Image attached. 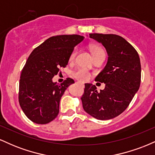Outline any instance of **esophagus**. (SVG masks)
<instances>
[{
	"label": "esophagus",
	"mask_w": 155,
	"mask_h": 155,
	"mask_svg": "<svg viewBox=\"0 0 155 155\" xmlns=\"http://www.w3.org/2000/svg\"><path fill=\"white\" fill-rule=\"evenodd\" d=\"M80 84H81V85H82V86H84V84H81V83H80Z\"/></svg>",
	"instance_id": "esophagus-1"
}]
</instances>
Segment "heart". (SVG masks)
Instances as JSON below:
<instances>
[{
  "label": "heart",
  "instance_id": "1",
  "mask_svg": "<svg viewBox=\"0 0 155 155\" xmlns=\"http://www.w3.org/2000/svg\"><path fill=\"white\" fill-rule=\"evenodd\" d=\"M90 51H91L93 57L97 54L104 53V51L103 50L102 48L95 45H92L90 47ZM76 49H74V50L73 51V52L71 53V57H70L71 60H73L74 59V58H75L76 56ZM74 76L76 79L79 80V81H87L90 79L91 75H90V73H89L87 70H85V69L79 68L78 70H76V71L74 73Z\"/></svg>",
  "mask_w": 155,
  "mask_h": 155
}]
</instances>
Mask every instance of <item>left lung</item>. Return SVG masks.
<instances>
[{
  "label": "left lung",
  "instance_id": "1",
  "mask_svg": "<svg viewBox=\"0 0 155 155\" xmlns=\"http://www.w3.org/2000/svg\"><path fill=\"white\" fill-rule=\"evenodd\" d=\"M90 37L102 44L107 51V63L95 78L106 85L97 92L95 85L85 84L81 97L83 108L97 120H111L127 108L139 89L140 58L135 48L120 35L91 33Z\"/></svg>",
  "mask_w": 155,
  "mask_h": 155
}]
</instances>
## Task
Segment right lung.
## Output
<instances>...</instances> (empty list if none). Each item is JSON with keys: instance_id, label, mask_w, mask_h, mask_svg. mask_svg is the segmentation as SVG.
I'll use <instances>...</instances> for the list:
<instances>
[{"instance_id": "obj_1", "label": "right lung", "mask_w": 155, "mask_h": 155, "mask_svg": "<svg viewBox=\"0 0 155 155\" xmlns=\"http://www.w3.org/2000/svg\"><path fill=\"white\" fill-rule=\"evenodd\" d=\"M84 38L79 35L50 37L30 54L21 73L19 102L32 122L47 124L58 115L61 97L74 81L67 78L58 84L52 78L66 67L74 47Z\"/></svg>"}]
</instances>
